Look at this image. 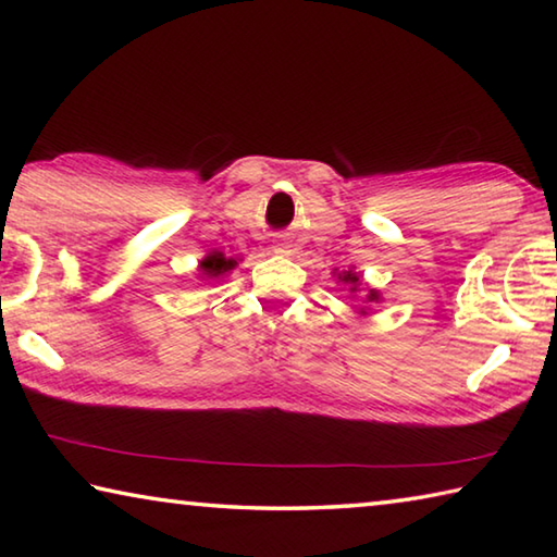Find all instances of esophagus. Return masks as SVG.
Wrapping results in <instances>:
<instances>
[{
	"instance_id": "esophagus-1",
	"label": "esophagus",
	"mask_w": 557,
	"mask_h": 557,
	"mask_svg": "<svg viewBox=\"0 0 557 557\" xmlns=\"http://www.w3.org/2000/svg\"><path fill=\"white\" fill-rule=\"evenodd\" d=\"M275 250H277V252H287L285 245H275Z\"/></svg>"
}]
</instances>
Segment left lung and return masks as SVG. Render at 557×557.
Segmentation results:
<instances>
[{
  "mask_svg": "<svg viewBox=\"0 0 557 557\" xmlns=\"http://www.w3.org/2000/svg\"><path fill=\"white\" fill-rule=\"evenodd\" d=\"M344 280H346V282H351V285H354L351 289H356V282H358V277H356V275H351V272H348V275H344ZM373 299H379V292H373V289H371V292H369V301H373Z\"/></svg>",
  "mask_w": 557,
  "mask_h": 557,
  "instance_id": "8db88e82",
  "label": "left lung"
}]
</instances>
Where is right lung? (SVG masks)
Returning a JSON list of instances; mask_svg holds the SVG:
<instances>
[{
  "mask_svg": "<svg viewBox=\"0 0 557 557\" xmlns=\"http://www.w3.org/2000/svg\"><path fill=\"white\" fill-rule=\"evenodd\" d=\"M233 265H235V260H225L221 252H215V256H209L201 262V270H203V275L219 277L225 270H231Z\"/></svg>",
  "mask_w": 557,
  "mask_h": 557,
  "instance_id": "obj_1",
  "label": "right lung"
}]
</instances>
